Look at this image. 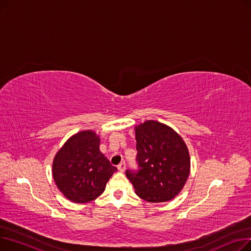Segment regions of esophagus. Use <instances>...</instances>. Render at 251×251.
Segmentation results:
<instances>
[{"label":"esophagus","instance_id":"esophagus-1","mask_svg":"<svg viewBox=\"0 0 251 251\" xmlns=\"http://www.w3.org/2000/svg\"><path fill=\"white\" fill-rule=\"evenodd\" d=\"M125 168H126V164H125V162L123 161V162H121L120 164L118 165V170L120 171V172H124L125 171Z\"/></svg>","mask_w":251,"mask_h":251}]
</instances>
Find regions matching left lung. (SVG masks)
<instances>
[{
  "instance_id": "1",
  "label": "left lung",
  "mask_w": 251,
  "mask_h": 251,
  "mask_svg": "<svg viewBox=\"0 0 251 251\" xmlns=\"http://www.w3.org/2000/svg\"><path fill=\"white\" fill-rule=\"evenodd\" d=\"M135 137L137 169L126 170L135 193L150 202L174 199L189 175L186 144L172 128L152 120L138 125Z\"/></svg>"
}]
</instances>
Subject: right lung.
I'll list each match as a JSON object with an SVG mask.
<instances>
[{"instance_id":"1","label":"right lung","mask_w":251,"mask_h":251,"mask_svg":"<svg viewBox=\"0 0 251 251\" xmlns=\"http://www.w3.org/2000/svg\"><path fill=\"white\" fill-rule=\"evenodd\" d=\"M116 171L100 151V138L92 131L72 136L52 163L56 185L68 200L78 203L96 200Z\"/></svg>"}]
</instances>
